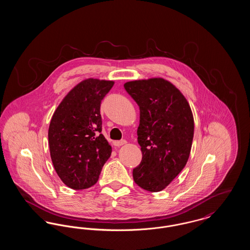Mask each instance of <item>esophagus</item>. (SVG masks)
<instances>
[{
    "label": "esophagus",
    "mask_w": 250,
    "mask_h": 250,
    "mask_svg": "<svg viewBox=\"0 0 250 250\" xmlns=\"http://www.w3.org/2000/svg\"><path fill=\"white\" fill-rule=\"evenodd\" d=\"M125 143H126V141L122 140V141H116V142H113V145H114V146H116V147H119V146H122V145H124V144H125Z\"/></svg>",
    "instance_id": "obj_1"
}]
</instances>
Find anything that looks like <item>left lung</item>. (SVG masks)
Returning <instances> with one entry per match:
<instances>
[{
  "mask_svg": "<svg viewBox=\"0 0 250 250\" xmlns=\"http://www.w3.org/2000/svg\"><path fill=\"white\" fill-rule=\"evenodd\" d=\"M124 87L140 107L137 134L143 159L133 169V178L145 190H163L189 157L194 136L190 106L173 84L161 78L128 82Z\"/></svg>",
  "mask_w": 250,
  "mask_h": 250,
  "instance_id": "8db88e82",
  "label": "left lung"
}]
</instances>
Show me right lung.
<instances>
[{"label":"right lung","mask_w":250,"mask_h":250,"mask_svg":"<svg viewBox=\"0 0 250 250\" xmlns=\"http://www.w3.org/2000/svg\"><path fill=\"white\" fill-rule=\"evenodd\" d=\"M114 83L87 79L56 108L48 127L50 157L61 180L72 189L94 186L111 154L101 134L100 104Z\"/></svg>","instance_id":"right-lung-1"}]
</instances>
